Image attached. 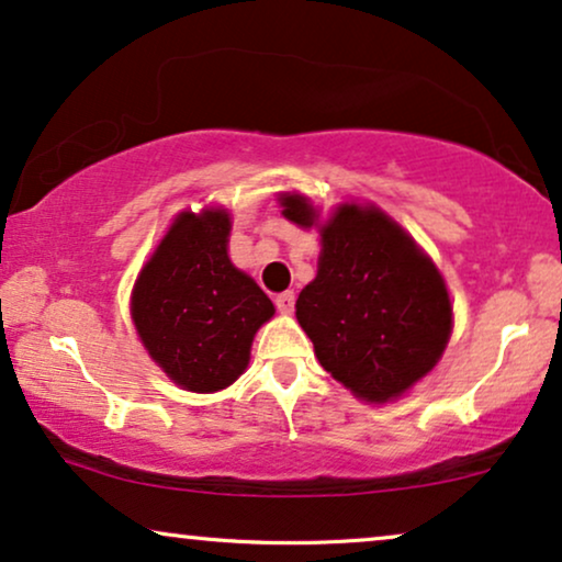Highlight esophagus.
<instances>
[{"label":"esophagus","mask_w":562,"mask_h":562,"mask_svg":"<svg viewBox=\"0 0 562 562\" xmlns=\"http://www.w3.org/2000/svg\"><path fill=\"white\" fill-rule=\"evenodd\" d=\"M274 303H277V311H280V314H293V308H295V295L288 290V293L277 295Z\"/></svg>","instance_id":"obj_1"}]
</instances>
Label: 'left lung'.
Masks as SVG:
<instances>
[{
  "mask_svg": "<svg viewBox=\"0 0 562 562\" xmlns=\"http://www.w3.org/2000/svg\"><path fill=\"white\" fill-rule=\"evenodd\" d=\"M280 204L290 223L322 233L318 272L295 303L318 363L358 400H400L449 345L453 311L443 277L375 204H339L324 225L301 194H280Z\"/></svg>",
  "mask_w": 562,
  "mask_h": 562,
  "instance_id": "obj_1",
  "label": "left lung"
}]
</instances>
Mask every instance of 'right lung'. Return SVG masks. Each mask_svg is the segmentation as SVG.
<instances>
[{"label":"right lung","instance_id":"add662e5","mask_svg":"<svg viewBox=\"0 0 562 562\" xmlns=\"http://www.w3.org/2000/svg\"><path fill=\"white\" fill-rule=\"evenodd\" d=\"M231 215L181 212L132 290V322L176 386L212 394L246 371L254 334L274 316L257 282L228 257Z\"/></svg>","mask_w":562,"mask_h":562}]
</instances>
